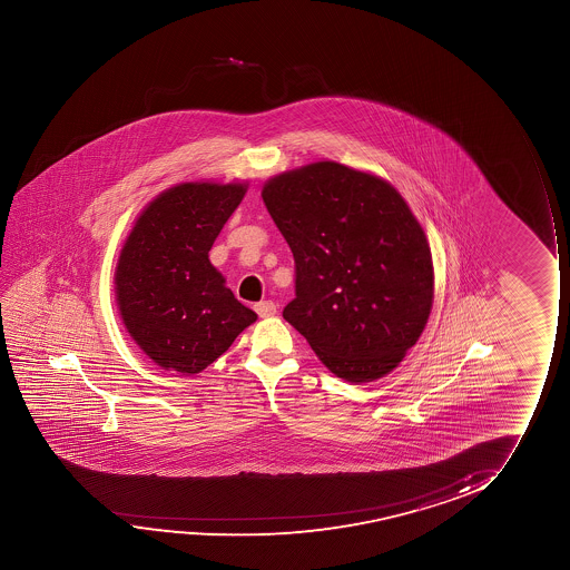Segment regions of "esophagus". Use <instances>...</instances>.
Returning a JSON list of instances; mask_svg holds the SVG:
<instances>
[{
    "label": "esophagus",
    "instance_id": "34e87169",
    "mask_svg": "<svg viewBox=\"0 0 570 570\" xmlns=\"http://www.w3.org/2000/svg\"><path fill=\"white\" fill-rule=\"evenodd\" d=\"M255 312L258 313V317H273V315H276V304L274 302H258L257 305H255Z\"/></svg>",
    "mask_w": 570,
    "mask_h": 570
}]
</instances>
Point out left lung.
I'll return each mask as SVG.
<instances>
[{"instance_id": "obj_1", "label": "left lung", "mask_w": 570, "mask_h": 570, "mask_svg": "<svg viewBox=\"0 0 570 570\" xmlns=\"http://www.w3.org/2000/svg\"><path fill=\"white\" fill-rule=\"evenodd\" d=\"M263 200L296 263L284 320L346 382L390 374L434 299L429 242L403 196L375 175L317 161L273 177Z\"/></svg>"}]
</instances>
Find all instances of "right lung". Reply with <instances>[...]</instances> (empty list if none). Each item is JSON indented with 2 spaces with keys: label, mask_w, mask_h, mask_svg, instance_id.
Returning a JSON list of instances; mask_svg holds the SVG:
<instances>
[{
  "label": "right lung",
  "mask_w": 570,
  "mask_h": 570,
  "mask_svg": "<svg viewBox=\"0 0 570 570\" xmlns=\"http://www.w3.org/2000/svg\"><path fill=\"white\" fill-rule=\"evenodd\" d=\"M247 193L243 183H183L136 219L115 284L126 331L157 366L193 375L257 321L226 288L208 250Z\"/></svg>",
  "instance_id": "add662e5"
}]
</instances>
